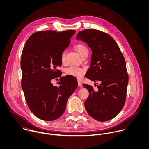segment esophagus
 <instances>
[{
  "instance_id": "34e87169",
  "label": "esophagus",
  "mask_w": 149,
  "mask_h": 149,
  "mask_svg": "<svg viewBox=\"0 0 149 149\" xmlns=\"http://www.w3.org/2000/svg\"><path fill=\"white\" fill-rule=\"evenodd\" d=\"M78 85L80 86V87H81V86H82V83H81V82L80 81V80H78Z\"/></svg>"
}]
</instances>
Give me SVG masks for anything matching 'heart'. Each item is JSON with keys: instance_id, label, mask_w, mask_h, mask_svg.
I'll use <instances>...</instances> for the list:
<instances>
[{"instance_id": "b5f03b06", "label": "heart", "mask_w": 149, "mask_h": 149, "mask_svg": "<svg viewBox=\"0 0 149 149\" xmlns=\"http://www.w3.org/2000/svg\"><path fill=\"white\" fill-rule=\"evenodd\" d=\"M75 49L82 57L85 53L88 52V49L86 47V46L84 44L81 43H79L76 45ZM65 58H66V53H65V51H63L61 54V60L63 63L65 62ZM85 71V69L83 68H80L76 66H71L65 70V73L68 75L72 76L73 77L80 79L83 77Z\"/></svg>"}]
</instances>
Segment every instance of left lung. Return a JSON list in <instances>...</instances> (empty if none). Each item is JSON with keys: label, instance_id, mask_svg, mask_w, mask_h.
<instances>
[{"label": "left lung", "instance_id": "obj_1", "mask_svg": "<svg viewBox=\"0 0 149 149\" xmlns=\"http://www.w3.org/2000/svg\"><path fill=\"white\" fill-rule=\"evenodd\" d=\"M76 38L87 43L92 52L85 77L95 83L101 82L96 90L92 86L83 84L89 92L84 103L85 109L97 121L111 120L121 111L126 102L128 76L125 57L114 39L104 32L86 29L80 31Z\"/></svg>", "mask_w": 149, "mask_h": 149}]
</instances>
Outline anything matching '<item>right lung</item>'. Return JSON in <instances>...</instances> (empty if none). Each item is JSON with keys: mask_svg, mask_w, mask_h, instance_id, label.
Here are the masks:
<instances>
[{"mask_svg": "<svg viewBox=\"0 0 149 149\" xmlns=\"http://www.w3.org/2000/svg\"><path fill=\"white\" fill-rule=\"evenodd\" d=\"M76 33L69 30L33 33L25 43L21 60V86L26 103L33 113L45 121H53L65 112L68 98L77 87L76 77H60L61 53L69 46ZM60 77L54 86L51 81ZM58 80V79H57Z\"/></svg>", "mask_w": 149, "mask_h": 149, "instance_id": "add662e5", "label": "right lung"}]
</instances>
